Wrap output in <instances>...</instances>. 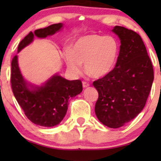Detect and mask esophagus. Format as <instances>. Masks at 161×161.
Segmentation results:
<instances>
[{
	"label": "esophagus",
	"instance_id": "esophagus-1",
	"mask_svg": "<svg viewBox=\"0 0 161 161\" xmlns=\"http://www.w3.org/2000/svg\"><path fill=\"white\" fill-rule=\"evenodd\" d=\"M82 86L83 88H87V87L89 86V83L87 82H82Z\"/></svg>",
	"mask_w": 161,
	"mask_h": 161
}]
</instances>
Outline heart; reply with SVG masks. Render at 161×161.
Returning a JSON list of instances; mask_svg holds the SVG:
<instances>
[{"label": "heart", "instance_id": "b5f03b06", "mask_svg": "<svg viewBox=\"0 0 161 161\" xmlns=\"http://www.w3.org/2000/svg\"><path fill=\"white\" fill-rule=\"evenodd\" d=\"M119 51V42L115 37L93 34L75 41L72 49L65 51L64 58L73 74H79L84 64L87 73L95 78H101L114 67Z\"/></svg>", "mask_w": 161, "mask_h": 161}]
</instances>
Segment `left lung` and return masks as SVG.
<instances>
[{"label": "left lung", "mask_w": 161, "mask_h": 161, "mask_svg": "<svg viewBox=\"0 0 161 161\" xmlns=\"http://www.w3.org/2000/svg\"><path fill=\"white\" fill-rule=\"evenodd\" d=\"M112 31L121 43L116 66L93 86L98 92L95 108L97 119L116 129L134 119L144 108L154 80V69L138 33L119 25Z\"/></svg>", "instance_id": "left-lung-1"}]
</instances>
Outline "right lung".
<instances>
[{"label": "right lung", "instance_id": "obj_1", "mask_svg": "<svg viewBox=\"0 0 161 161\" xmlns=\"http://www.w3.org/2000/svg\"><path fill=\"white\" fill-rule=\"evenodd\" d=\"M63 26L62 23L53 24L44 29L30 32L18 46V52L33 41L34 36L46 38L56 33ZM11 88L18 104L25 115L33 123L42 126H54L65 116L68 101L82 91L81 80L69 81L58 75L51 77L42 86H32L23 79L18 66L17 55L11 62Z\"/></svg>", "mask_w": 161, "mask_h": 161}]
</instances>
